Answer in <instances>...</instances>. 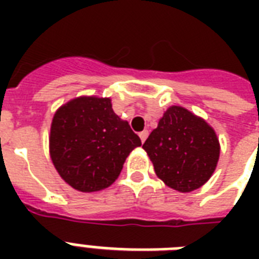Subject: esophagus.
I'll return each mask as SVG.
<instances>
[{
  "label": "esophagus",
  "instance_id": "1",
  "mask_svg": "<svg viewBox=\"0 0 259 259\" xmlns=\"http://www.w3.org/2000/svg\"><path fill=\"white\" fill-rule=\"evenodd\" d=\"M148 136H149V132H148V130H142L141 133H140V138H141V141L145 142V140L148 138Z\"/></svg>",
  "mask_w": 259,
  "mask_h": 259
}]
</instances>
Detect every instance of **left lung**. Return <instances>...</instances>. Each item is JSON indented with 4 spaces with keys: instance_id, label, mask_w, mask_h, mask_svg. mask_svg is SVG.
<instances>
[{
    "instance_id": "obj_1",
    "label": "left lung",
    "mask_w": 259,
    "mask_h": 259,
    "mask_svg": "<svg viewBox=\"0 0 259 259\" xmlns=\"http://www.w3.org/2000/svg\"><path fill=\"white\" fill-rule=\"evenodd\" d=\"M142 148L156 175L179 192H191L205 184L221 153L215 130L181 106L166 110Z\"/></svg>"
}]
</instances>
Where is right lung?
I'll return each instance as SVG.
<instances>
[{
  "label": "right lung",
  "instance_id": "1",
  "mask_svg": "<svg viewBox=\"0 0 259 259\" xmlns=\"http://www.w3.org/2000/svg\"><path fill=\"white\" fill-rule=\"evenodd\" d=\"M141 140L113 111L110 98L79 97L55 113L50 153L62 179L80 192H97L117 180Z\"/></svg>",
  "mask_w": 259,
  "mask_h": 259
}]
</instances>
